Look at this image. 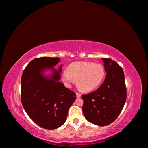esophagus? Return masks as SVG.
I'll return each instance as SVG.
<instances>
[{
  "label": "esophagus",
  "mask_w": 148,
  "mask_h": 148,
  "mask_svg": "<svg viewBox=\"0 0 148 148\" xmlns=\"http://www.w3.org/2000/svg\"><path fill=\"white\" fill-rule=\"evenodd\" d=\"M81 94H80L79 93H76V97H77V98H80L81 97Z\"/></svg>",
  "instance_id": "34e87169"
}]
</instances>
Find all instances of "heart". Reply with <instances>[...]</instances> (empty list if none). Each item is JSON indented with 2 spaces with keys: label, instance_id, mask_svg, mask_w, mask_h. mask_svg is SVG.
Returning <instances> with one entry per match:
<instances>
[{
  "label": "heart",
  "instance_id": "b5f03b06",
  "mask_svg": "<svg viewBox=\"0 0 148 148\" xmlns=\"http://www.w3.org/2000/svg\"><path fill=\"white\" fill-rule=\"evenodd\" d=\"M104 67L100 64L90 62H76L69 65L67 71L62 74L63 79L67 83L77 80L78 88L84 92L96 89L104 79Z\"/></svg>",
  "mask_w": 148,
  "mask_h": 148
}]
</instances>
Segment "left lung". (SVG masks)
<instances>
[{"mask_svg": "<svg viewBox=\"0 0 148 148\" xmlns=\"http://www.w3.org/2000/svg\"><path fill=\"white\" fill-rule=\"evenodd\" d=\"M105 80L95 92L82 95L83 112L88 121L98 126H106L118 118L127 99L124 72L115 61L103 58Z\"/></svg>", "mask_w": 148, "mask_h": 148, "instance_id": "left-lung-1", "label": "left lung"}]
</instances>
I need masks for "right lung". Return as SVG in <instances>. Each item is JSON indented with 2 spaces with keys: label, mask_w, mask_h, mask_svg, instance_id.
Wrapping results in <instances>:
<instances>
[{
  "label": "right lung",
  "mask_w": 148,
  "mask_h": 148,
  "mask_svg": "<svg viewBox=\"0 0 148 148\" xmlns=\"http://www.w3.org/2000/svg\"><path fill=\"white\" fill-rule=\"evenodd\" d=\"M58 57H40L32 60L21 76V100L28 116L40 127L53 130L64 125L69 109L76 99L75 92L60 82L62 66L59 72L54 67ZM46 68L52 69L49 78L42 75Z\"/></svg>",
  "instance_id": "right-lung-1"
}]
</instances>
